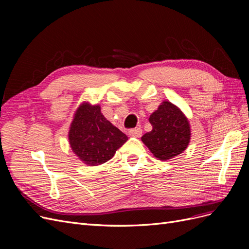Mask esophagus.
<instances>
[{
  "label": "esophagus",
  "mask_w": 249,
  "mask_h": 249,
  "mask_svg": "<svg viewBox=\"0 0 249 249\" xmlns=\"http://www.w3.org/2000/svg\"><path fill=\"white\" fill-rule=\"evenodd\" d=\"M129 135H131V136H134V137H140L142 135V130L140 129V127H136V129H131L129 131Z\"/></svg>",
  "instance_id": "34e87169"
}]
</instances>
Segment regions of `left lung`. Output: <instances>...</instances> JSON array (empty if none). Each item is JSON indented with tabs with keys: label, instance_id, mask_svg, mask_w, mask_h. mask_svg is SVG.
Instances as JSON below:
<instances>
[{
	"label": "left lung",
	"instance_id": "1",
	"mask_svg": "<svg viewBox=\"0 0 249 249\" xmlns=\"http://www.w3.org/2000/svg\"><path fill=\"white\" fill-rule=\"evenodd\" d=\"M149 123L153 130L143 135L141 140L159 160L172 159L182 154L189 144V122L170 102H163L149 116Z\"/></svg>",
	"mask_w": 249,
	"mask_h": 249
}]
</instances>
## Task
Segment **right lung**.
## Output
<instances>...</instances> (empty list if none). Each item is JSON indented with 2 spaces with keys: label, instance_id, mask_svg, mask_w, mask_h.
<instances>
[{
  "label": "right lung",
  "instance_id": "1",
  "mask_svg": "<svg viewBox=\"0 0 249 249\" xmlns=\"http://www.w3.org/2000/svg\"><path fill=\"white\" fill-rule=\"evenodd\" d=\"M69 139L81 161L95 166L109 161L127 136L105 118L100 106L84 103L74 114Z\"/></svg>",
  "mask_w": 249,
  "mask_h": 249
}]
</instances>
